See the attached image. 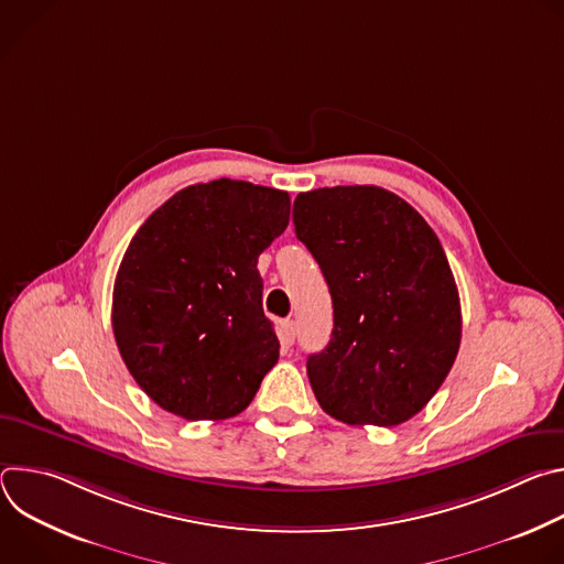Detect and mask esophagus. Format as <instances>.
<instances>
[{"label":"esophagus","instance_id":"obj_1","mask_svg":"<svg viewBox=\"0 0 564 564\" xmlns=\"http://www.w3.org/2000/svg\"><path fill=\"white\" fill-rule=\"evenodd\" d=\"M294 339H296V324H294L292 318H288V321H283V324H281V341L285 346H292Z\"/></svg>","mask_w":564,"mask_h":564}]
</instances>
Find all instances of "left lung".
Here are the masks:
<instances>
[{"mask_svg": "<svg viewBox=\"0 0 564 564\" xmlns=\"http://www.w3.org/2000/svg\"><path fill=\"white\" fill-rule=\"evenodd\" d=\"M294 231L333 296L328 346L307 357L318 406L350 426H397L440 390L459 350L457 285L431 225L375 185L299 194Z\"/></svg>", "mask_w": 564, "mask_h": 564, "instance_id": "1", "label": "left lung"}]
</instances>
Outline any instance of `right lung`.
Returning a JSON list of instances; mask_svg holds the SVG:
<instances>
[{"mask_svg":"<svg viewBox=\"0 0 564 564\" xmlns=\"http://www.w3.org/2000/svg\"><path fill=\"white\" fill-rule=\"evenodd\" d=\"M290 223L288 192L246 181L181 189L122 257L111 324L135 383L185 420L243 413L279 361L259 257Z\"/></svg>","mask_w":564,"mask_h":564,"instance_id":"1","label":"right lung"}]
</instances>
